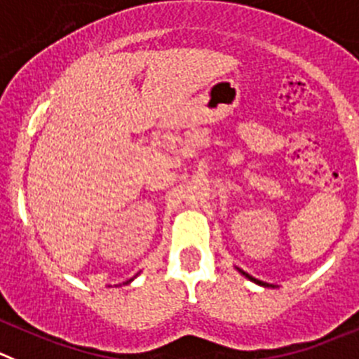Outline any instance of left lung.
<instances>
[{"instance_id": "obj_1", "label": "left lung", "mask_w": 359, "mask_h": 359, "mask_svg": "<svg viewBox=\"0 0 359 359\" xmlns=\"http://www.w3.org/2000/svg\"><path fill=\"white\" fill-rule=\"evenodd\" d=\"M239 271L241 274H243V276H246L248 280H251L253 281V283H257V285H262V287H274V285H269V283H264V281H260V280H257V278H253V276H250V274L248 273H244V271H241V269H237Z\"/></svg>"}]
</instances>
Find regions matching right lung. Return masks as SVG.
Segmentation results:
<instances>
[{"instance_id":"add662e5","label":"right lung","mask_w":359,"mask_h":359,"mask_svg":"<svg viewBox=\"0 0 359 359\" xmlns=\"http://www.w3.org/2000/svg\"><path fill=\"white\" fill-rule=\"evenodd\" d=\"M130 281H133V280H129V281H126V283H130Z\"/></svg>"}]
</instances>
